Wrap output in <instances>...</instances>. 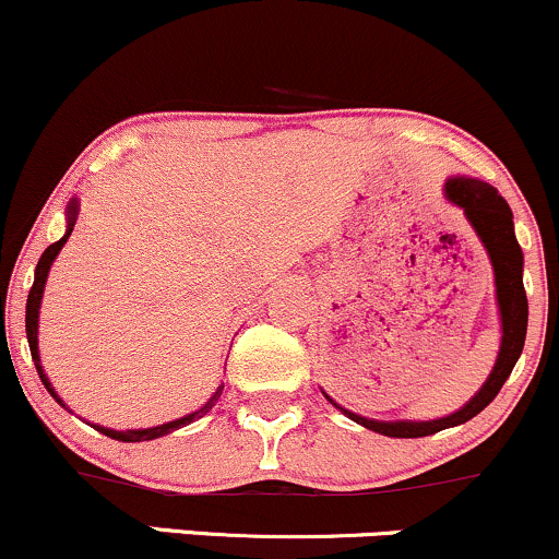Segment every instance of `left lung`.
Wrapping results in <instances>:
<instances>
[{"label": "left lung", "instance_id": "1", "mask_svg": "<svg viewBox=\"0 0 559 559\" xmlns=\"http://www.w3.org/2000/svg\"><path fill=\"white\" fill-rule=\"evenodd\" d=\"M447 198L451 203L460 205L465 211L467 222L478 231L483 248H486L488 259L493 266V280H497V300L501 313V348L499 359L493 364L491 374L483 382V388L475 393L469 404L462 406L454 415L430 419V423H378V419H367L354 415V412L343 409L335 401H330L348 415L354 423L364 425V428L382 432L391 438H423L432 436L438 430L454 428V425L467 423L475 415H480L501 391L507 378H510L512 367H515L520 354H523L525 330H528V298H525L523 287V250H520L515 240V229H512V211L507 200L499 195L493 187L486 181L456 177L447 181Z\"/></svg>", "mask_w": 559, "mask_h": 559}]
</instances>
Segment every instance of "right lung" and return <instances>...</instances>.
<instances>
[{
    "label": "right lung",
    "mask_w": 559,
    "mask_h": 559,
    "mask_svg": "<svg viewBox=\"0 0 559 559\" xmlns=\"http://www.w3.org/2000/svg\"><path fill=\"white\" fill-rule=\"evenodd\" d=\"M73 224H76V200H73V203L68 205V231H66V237H60L58 242H52V246H49L47 250H44V253H41V259H39V263H36L34 285H31V293H28V300H26V335H28L31 359H34V364H36V372H39V378H41V382H44V388H47V391H49V396H52L55 401H58L60 406H66V404H62L58 393H55L52 382L47 380V374H44V369H41V359H39V343H36V330H39V306H41V293H44V285H47V274H49V266H52L55 255L60 253V248L66 246V240H68V237H71V231H73ZM222 388H224V385H218V391L213 393L211 401H209V404L203 406V409L192 412V415H187V417H181V419H174V423L158 425V428H147V430H110V428H99V425H92V428L103 432V436H108V438H116V441H127V443L153 441V438H160V436H166V432H171V430H179V428H185V425L195 423V419L203 417L205 412H209L211 406L216 404L218 396H222Z\"/></svg>",
    "instance_id": "obj_1"
}]
</instances>
